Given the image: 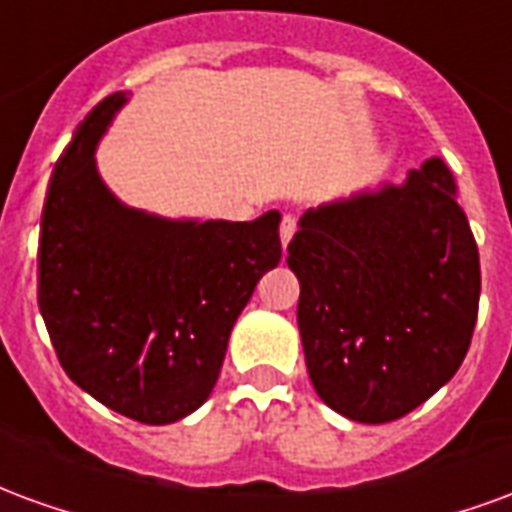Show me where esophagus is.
I'll return each mask as SVG.
<instances>
[{"mask_svg":"<svg viewBox=\"0 0 512 512\" xmlns=\"http://www.w3.org/2000/svg\"><path fill=\"white\" fill-rule=\"evenodd\" d=\"M293 233H296V216L285 213V216H282V224H279V238H282V246H288Z\"/></svg>","mask_w":512,"mask_h":512,"instance_id":"esophagus-1","label":"esophagus"}]
</instances>
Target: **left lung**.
I'll list each match as a JSON object with an SVG mask.
<instances>
[{
	"label": "left lung",
	"instance_id": "8db88e82",
	"mask_svg": "<svg viewBox=\"0 0 512 512\" xmlns=\"http://www.w3.org/2000/svg\"><path fill=\"white\" fill-rule=\"evenodd\" d=\"M288 266L307 373L337 414L392 422L458 373L477 323L480 252L441 158L403 186L304 213Z\"/></svg>",
	"mask_w": 512,
	"mask_h": 512
}]
</instances>
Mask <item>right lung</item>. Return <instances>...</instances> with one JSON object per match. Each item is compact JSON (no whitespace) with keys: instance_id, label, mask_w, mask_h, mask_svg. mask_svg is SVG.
Returning <instances> with one entry per match:
<instances>
[{"instance_id":"add662e5","label":"right lung","mask_w":512,"mask_h":512,"mask_svg":"<svg viewBox=\"0 0 512 512\" xmlns=\"http://www.w3.org/2000/svg\"><path fill=\"white\" fill-rule=\"evenodd\" d=\"M126 95L84 117L51 172L38 241V304L62 370L145 425L200 408L233 323L282 257L279 213L167 222L126 208L95 169V142Z\"/></svg>"}]
</instances>
